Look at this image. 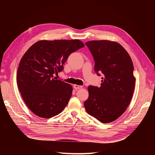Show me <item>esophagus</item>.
I'll return each instance as SVG.
<instances>
[{
  "label": "esophagus",
  "mask_w": 155,
  "mask_h": 155,
  "mask_svg": "<svg viewBox=\"0 0 155 155\" xmlns=\"http://www.w3.org/2000/svg\"><path fill=\"white\" fill-rule=\"evenodd\" d=\"M73 88H74L75 90H78V89H80V88H82V86H81V85H73Z\"/></svg>",
  "instance_id": "esophagus-1"
}]
</instances>
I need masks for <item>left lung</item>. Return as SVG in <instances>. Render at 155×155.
I'll return each mask as SVG.
<instances>
[{"label": "left lung", "mask_w": 155, "mask_h": 155, "mask_svg": "<svg viewBox=\"0 0 155 155\" xmlns=\"http://www.w3.org/2000/svg\"><path fill=\"white\" fill-rule=\"evenodd\" d=\"M85 45L94 57L95 73L103 77L100 87L88 86L84 106L88 114L109 123L123 114L131 101L136 80L133 61L116 42L94 40Z\"/></svg>", "instance_id": "8db88e82"}]
</instances>
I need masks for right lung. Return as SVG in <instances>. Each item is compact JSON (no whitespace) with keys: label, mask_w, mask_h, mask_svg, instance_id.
I'll use <instances>...</instances> for the list:
<instances>
[{"label":"right lung","mask_w":155,"mask_h":155,"mask_svg":"<svg viewBox=\"0 0 155 155\" xmlns=\"http://www.w3.org/2000/svg\"><path fill=\"white\" fill-rule=\"evenodd\" d=\"M84 47L78 39L42 40L32 45L19 64L17 83L22 99L35 114L50 118L68 104L73 88L54 77L70 54Z\"/></svg>","instance_id":"1"}]
</instances>
